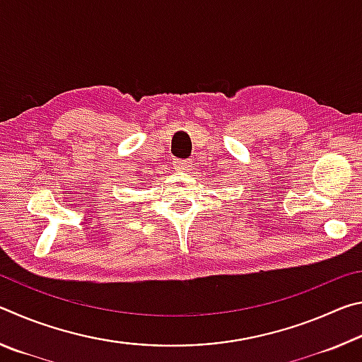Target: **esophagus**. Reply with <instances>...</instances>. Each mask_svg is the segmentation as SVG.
<instances>
[{"instance_id":"esophagus-1","label":"esophagus","mask_w":362,"mask_h":362,"mask_svg":"<svg viewBox=\"0 0 362 362\" xmlns=\"http://www.w3.org/2000/svg\"><path fill=\"white\" fill-rule=\"evenodd\" d=\"M173 164L180 173H185V170H189V168H192V161H188V159H174Z\"/></svg>"}]
</instances>
